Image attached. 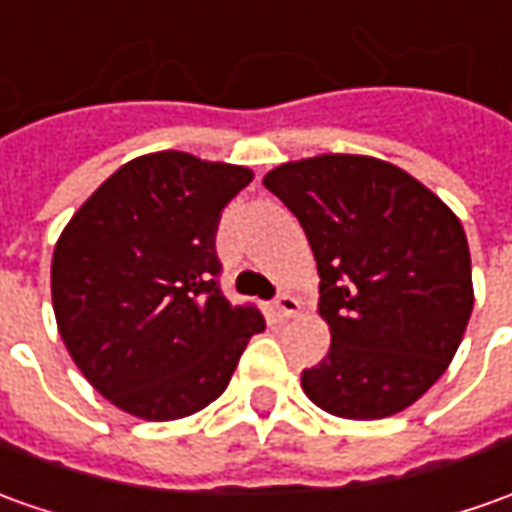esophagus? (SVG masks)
<instances>
[{"label":"esophagus","mask_w":512,"mask_h":512,"mask_svg":"<svg viewBox=\"0 0 512 512\" xmlns=\"http://www.w3.org/2000/svg\"><path fill=\"white\" fill-rule=\"evenodd\" d=\"M274 311H277V316H283V319L297 316L300 314V302H297V297H291V294H280V297L274 300Z\"/></svg>","instance_id":"esophagus-1"}]
</instances>
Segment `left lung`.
<instances>
[{
    "instance_id": "8db88e82",
    "label": "left lung",
    "mask_w": 512,
    "mask_h": 512,
    "mask_svg": "<svg viewBox=\"0 0 512 512\" xmlns=\"http://www.w3.org/2000/svg\"><path fill=\"white\" fill-rule=\"evenodd\" d=\"M308 235L330 350L302 392L330 415H398L446 373L474 311L460 218L398 165L358 154L263 176Z\"/></svg>"
}]
</instances>
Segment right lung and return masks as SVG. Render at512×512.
<instances>
[{"label":"right lung","instance_id":"add662e5","mask_svg":"<svg viewBox=\"0 0 512 512\" xmlns=\"http://www.w3.org/2000/svg\"><path fill=\"white\" fill-rule=\"evenodd\" d=\"M255 173L184 151L114 170L52 252V311L86 381L142 420H179L212 403L249 339L255 305L218 288L221 210Z\"/></svg>","mask_w":512,"mask_h":512}]
</instances>
